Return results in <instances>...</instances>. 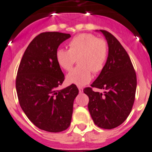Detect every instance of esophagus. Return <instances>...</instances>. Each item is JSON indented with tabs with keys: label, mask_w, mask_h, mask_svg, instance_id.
Wrapping results in <instances>:
<instances>
[{
	"label": "esophagus",
	"mask_w": 152,
	"mask_h": 152,
	"mask_svg": "<svg viewBox=\"0 0 152 152\" xmlns=\"http://www.w3.org/2000/svg\"><path fill=\"white\" fill-rule=\"evenodd\" d=\"M78 89H79V91H80V93H82L83 91V88H81V87H78Z\"/></svg>",
	"instance_id": "esophagus-1"
}]
</instances>
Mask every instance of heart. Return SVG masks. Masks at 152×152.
<instances>
[{
    "label": "heart",
    "instance_id": "1",
    "mask_svg": "<svg viewBox=\"0 0 152 152\" xmlns=\"http://www.w3.org/2000/svg\"><path fill=\"white\" fill-rule=\"evenodd\" d=\"M108 56L107 44L94 34L83 33L74 36L69 42V50L60 48L56 52V61L64 71H71L78 59L79 65L67 76V81L78 86L89 83L91 71L99 72Z\"/></svg>",
    "mask_w": 152,
    "mask_h": 152
}]
</instances>
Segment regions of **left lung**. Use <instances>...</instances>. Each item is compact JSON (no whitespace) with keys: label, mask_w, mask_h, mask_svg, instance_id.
Segmentation results:
<instances>
[{"label":"left lung","mask_w":152,"mask_h":152,"mask_svg":"<svg viewBox=\"0 0 152 152\" xmlns=\"http://www.w3.org/2000/svg\"><path fill=\"white\" fill-rule=\"evenodd\" d=\"M108 44V57L104 68L91 84L103 89L95 92L86 88L83 92L89 98L88 110L95 125L111 129L121 125L129 115L137 90V75L130 57L118 39L110 32L99 30Z\"/></svg>","instance_id":"1"}]
</instances>
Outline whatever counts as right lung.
<instances>
[{
	"mask_svg": "<svg viewBox=\"0 0 152 152\" xmlns=\"http://www.w3.org/2000/svg\"><path fill=\"white\" fill-rule=\"evenodd\" d=\"M69 34L44 32L26 49L18 69L15 88L21 108L35 126L50 132L67 129L71 124L75 84L58 90L64 75L56 61L58 46Z\"/></svg>",
	"mask_w": 152,
	"mask_h": 152,
	"instance_id": "obj_1",
	"label": "right lung"
}]
</instances>
